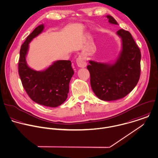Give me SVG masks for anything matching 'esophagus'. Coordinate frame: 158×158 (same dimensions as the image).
<instances>
[{
    "mask_svg": "<svg viewBox=\"0 0 158 158\" xmlns=\"http://www.w3.org/2000/svg\"><path fill=\"white\" fill-rule=\"evenodd\" d=\"M77 64L79 67H85L86 66V62L85 58L80 55L77 59Z\"/></svg>",
    "mask_w": 158,
    "mask_h": 158,
    "instance_id": "1",
    "label": "esophagus"
}]
</instances>
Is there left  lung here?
I'll return each instance as SVG.
<instances>
[{
    "instance_id": "8db88e82",
    "label": "left lung",
    "mask_w": 158,
    "mask_h": 158,
    "mask_svg": "<svg viewBox=\"0 0 158 158\" xmlns=\"http://www.w3.org/2000/svg\"><path fill=\"white\" fill-rule=\"evenodd\" d=\"M106 17L110 23L118 25L112 17ZM117 34L122 38V50L116 62L108 64L90 60L87 66L91 88L103 101L125 97L133 89L140 77V49L129 31L120 29Z\"/></svg>"
}]
</instances>
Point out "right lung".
<instances>
[{
	"label": "right lung",
	"mask_w": 158,
	"mask_h": 158,
	"mask_svg": "<svg viewBox=\"0 0 158 158\" xmlns=\"http://www.w3.org/2000/svg\"><path fill=\"white\" fill-rule=\"evenodd\" d=\"M43 29V25L36 27L22 45L19 73L24 89L33 101L41 105L55 107L66 100L69 91V83L74 72L70 60L56 61L42 72L35 71L27 65L26 55L29 43Z\"/></svg>",
	"instance_id": "add662e5"
}]
</instances>
